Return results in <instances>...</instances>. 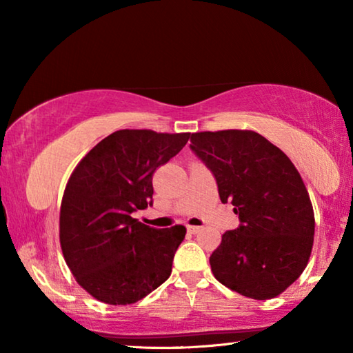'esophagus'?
<instances>
[{"mask_svg":"<svg viewBox=\"0 0 353 353\" xmlns=\"http://www.w3.org/2000/svg\"><path fill=\"white\" fill-rule=\"evenodd\" d=\"M187 230L190 232V234L196 235V234H199V232L202 230V227H198V225H187Z\"/></svg>","mask_w":353,"mask_h":353,"instance_id":"1","label":"esophagus"}]
</instances>
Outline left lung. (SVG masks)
Returning a JSON list of instances; mask_svg holds the SVG:
<instances>
[{
    "mask_svg": "<svg viewBox=\"0 0 353 353\" xmlns=\"http://www.w3.org/2000/svg\"><path fill=\"white\" fill-rule=\"evenodd\" d=\"M190 148L241 221L210 255L213 276L255 301L282 294L307 268L314 240L313 205L296 166L254 130L196 132Z\"/></svg>",
    "mask_w": 353,
    "mask_h": 353,
    "instance_id": "8db88e82",
    "label": "left lung"
}]
</instances>
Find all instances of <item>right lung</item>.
<instances>
[{
  "mask_svg": "<svg viewBox=\"0 0 353 353\" xmlns=\"http://www.w3.org/2000/svg\"><path fill=\"white\" fill-rule=\"evenodd\" d=\"M188 132L123 129L85 154L67 182L59 218L63 259L76 282L109 305H130L171 276L187 229L132 218L152 202V176L187 145Z\"/></svg>",
  "mask_w": 353,
  "mask_h": 353,
  "instance_id": "right-lung-1",
  "label": "right lung"
}]
</instances>
